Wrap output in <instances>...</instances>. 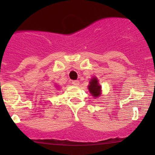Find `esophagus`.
Wrapping results in <instances>:
<instances>
[{"mask_svg":"<svg viewBox=\"0 0 155 155\" xmlns=\"http://www.w3.org/2000/svg\"><path fill=\"white\" fill-rule=\"evenodd\" d=\"M72 84L73 85H75V86H77V85H79V82L78 80H73L72 81Z\"/></svg>","mask_w":155,"mask_h":155,"instance_id":"esophagus-1","label":"esophagus"}]
</instances>
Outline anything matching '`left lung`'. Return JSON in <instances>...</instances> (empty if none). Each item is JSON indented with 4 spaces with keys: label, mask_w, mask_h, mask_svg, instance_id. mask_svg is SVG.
<instances>
[{
    "label": "left lung",
    "mask_w": 155,
    "mask_h": 155,
    "mask_svg": "<svg viewBox=\"0 0 155 155\" xmlns=\"http://www.w3.org/2000/svg\"><path fill=\"white\" fill-rule=\"evenodd\" d=\"M89 83H90L88 85L89 91L91 94L92 96H94V97H97L101 91V87L98 83V80L96 78H93Z\"/></svg>",
    "instance_id": "1"
}]
</instances>
